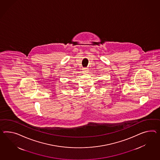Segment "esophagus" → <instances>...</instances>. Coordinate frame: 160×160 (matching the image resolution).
<instances>
[{
  "label": "esophagus",
  "mask_w": 160,
  "mask_h": 160,
  "mask_svg": "<svg viewBox=\"0 0 160 160\" xmlns=\"http://www.w3.org/2000/svg\"><path fill=\"white\" fill-rule=\"evenodd\" d=\"M84 70V71H83V72H85V73L88 71V70L87 68H84V70Z\"/></svg>",
  "instance_id": "esophagus-1"
}]
</instances>
